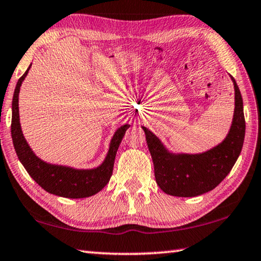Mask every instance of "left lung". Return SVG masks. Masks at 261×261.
Segmentation results:
<instances>
[{"instance_id": "8db88e82", "label": "left lung", "mask_w": 261, "mask_h": 261, "mask_svg": "<svg viewBox=\"0 0 261 261\" xmlns=\"http://www.w3.org/2000/svg\"><path fill=\"white\" fill-rule=\"evenodd\" d=\"M234 88V111L228 135L214 148L201 153H173L157 136L142 126L150 151L157 185L164 193L181 198L198 196L214 190L228 176L242 151L245 136L243 99Z\"/></svg>"}]
</instances>
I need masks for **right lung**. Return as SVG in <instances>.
I'll list each match as a JSON object with an SVG mask.
<instances>
[{
	"label": "right lung",
	"mask_w": 261,
	"mask_h": 261,
	"mask_svg": "<svg viewBox=\"0 0 261 261\" xmlns=\"http://www.w3.org/2000/svg\"><path fill=\"white\" fill-rule=\"evenodd\" d=\"M31 68L18 80L12 98V118H11V138L20 163L38 185L46 192L63 198L82 199L95 195L108 185L113 172L115 155L121 140L129 125L119 127L111 140L110 148L102 163L95 169H74L70 166L50 164L40 160L25 140L19 122L18 96L20 85Z\"/></svg>",
	"instance_id": "add662e5"
}]
</instances>
